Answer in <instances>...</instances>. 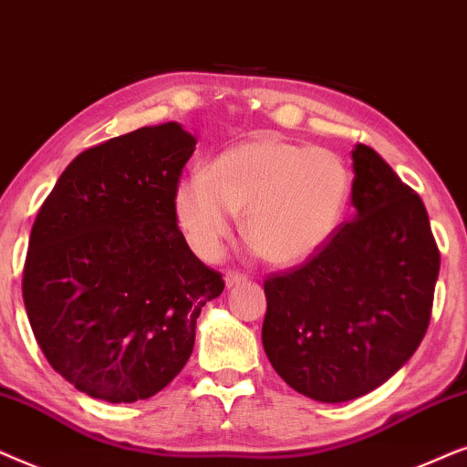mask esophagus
I'll return each instance as SVG.
<instances>
[{
  "instance_id": "34e87169",
  "label": "esophagus",
  "mask_w": 467,
  "mask_h": 467,
  "mask_svg": "<svg viewBox=\"0 0 467 467\" xmlns=\"http://www.w3.org/2000/svg\"><path fill=\"white\" fill-rule=\"evenodd\" d=\"M245 279H247V277L244 275V273H239V271H228V273H226V285H228V288H233V285L244 284Z\"/></svg>"
}]
</instances>
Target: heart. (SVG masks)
Masks as SVG:
<instances>
[{
  "mask_svg": "<svg viewBox=\"0 0 467 467\" xmlns=\"http://www.w3.org/2000/svg\"><path fill=\"white\" fill-rule=\"evenodd\" d=\"M352 175L337 153L277 136L241 142L177 188L175 211L194 250L215 258L245 211V237L273 265L314 256L337 233Z\"/></svg>",
  "mask_w": 467,
  "mask_h": 467,
  "instance_id": "b5f03b06",
  "label": "heart"
}]
</instances>
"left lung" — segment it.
Wrapping results in <instances>:
<instances>
[{
  "label": "left lung",
  "instance_id": "8db88e82",
  "mask_svg": "<svg viewBox=\"0 0 467 467\" xmlns=\"http://www.w3.org/2000/svg\"><path fill=\"white\" fill-rule=\"evenodd\" d=\"M357 213L307 263L265 279L263 346L282 380L325 403L368 395L425 337L440 252L427 209L368 145L352 151Z\"/></svg>",
  "mask_w": 467,
  "mask_h": 467
}]
</instances>
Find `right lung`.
<instances>
[{
  "label": "right lung",
  "mask_w": 467,
  "mask_h": 467,
  "mask_svg": "<svg viewBox=\"0 0 467 467\" xmlns=\"http://www.w3.org/2000/svg\"><path fill=\"white\" fill-rule=\"evenodd\" d=\"M194 136L175 121L77 155L38 211L23 271L31 331L51 368L109 403L149 400L188 363L223 279L177 226Z\"/></svg>",
  "instance_id": "right-lung-1"
}]
</instances>
